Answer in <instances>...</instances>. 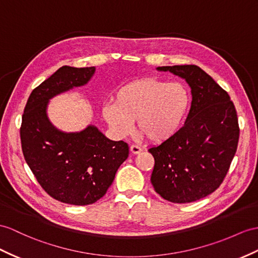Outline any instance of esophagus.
Instances as JSON below:
<instances>
[{
  "mask_svg": "<svg viewBox=\"0 0 258 258\" xmlns=\"http://www.w3.org/2000/svg\"><path fill=\"white\" fill-rule=\"evenodd\" d=\"M141 151H142L141 148L136 146V144H133V146L130 147V152L133 153V154H139V153L141 152Z\"/></svg>",
  "mask_w": 258,
  "mask_h": 258,
  "instance_id": "1",
  "label": "esophagus"
}]
</instances>
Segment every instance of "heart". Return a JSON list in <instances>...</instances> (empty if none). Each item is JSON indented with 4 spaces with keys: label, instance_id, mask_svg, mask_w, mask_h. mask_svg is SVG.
Segmentation results:
<instances>
[{
    "label": "heart",
    "instance_id": "obj_1",
    "mask_svg": "<svg viewBox=\"0 0 258 258\" xmlns=\"http://www.w3.org/2000/svg\"><path fill=\"white\" fill-rule=\"evenodd\" d=\"M189 106L190 95L184 84L148 78L118 90L114 103L104 105L103 118L118 138L127 136L136 120L142 137L163 142L177 133Z\"/></svg>",
    "mask_w": 258,
    "mask_h": 258
}]
</instances>
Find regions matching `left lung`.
Segmentation results:
<instances>
[{"instance_id": "obj_1", "label": "left lung", "mask_w": 258, "mask_h": 258, "mask_svg": "<svg viewBox=\"0 0 258 258\" xmlns=\"http://www.w3.org/2000/svg\"><path fill=\"white\" fill-rule=\"evenodd\" d=\"M184 79L191 90L185 124L168 140L149 149L154 158L151 183L175 204L196 202L221 185L237 149V115L229 94L197 66L159 67Z\"/></svg>"}]
</instances>
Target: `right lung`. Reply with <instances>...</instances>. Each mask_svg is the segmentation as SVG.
Instances as JSON below:
<instances>
[{"label":"right lung","mask_w":258,"mask_h":258,"mask_svg":"<svg viewBox=\"0 0 258 258\" xmlns=\"http://www.w3.org/2000/svg\"><path fill=\"white\" fill-rule=\"evenodd\" d=\"M95 70L60 68L31 92L22 118V150L31 172L48 195L74 206L102 198L129 154L127 143L108 139L95 125L64 133L49 120V100L87 84Z\"/></svg>","instance_id":"right-lung-1"}]
</instances>
